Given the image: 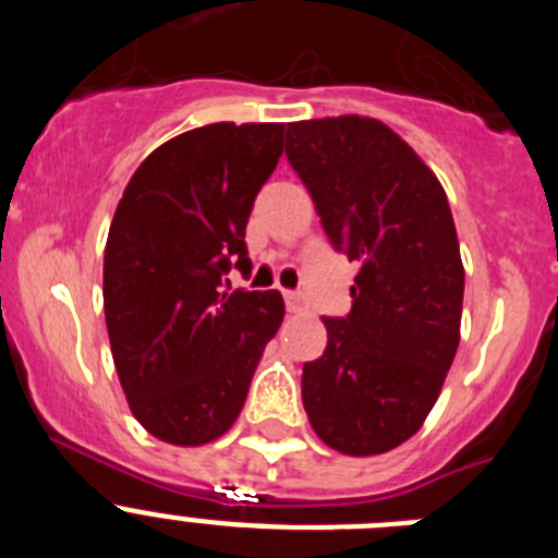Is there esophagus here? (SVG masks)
Segmentation results:
<instances>
[{
	"mask_svg": "<svg viewBox=\"0 0 558 558\" xmlns=\"http://www.w3.org/2000/svg\"><path fill=\"white\" fill-rule=\"evenodd\" d=\"M284 304L290 313H302L304 310V295L299 290H284Z\"/></svg>",
	"mask_w": 558,
	"mask_h": 558,
	"instance_id": "esophagus-1",
	"label": "esophagus"
}]
</instances>
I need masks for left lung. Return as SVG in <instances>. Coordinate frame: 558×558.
<instances>
[{
  "instance_id": "8db88e82",
  "label": "left lung",
  "mask_w": 558,
  "mask_h": 558,
  "mask_svg": "<svg viewBox=\"0 0 558 558\" xmlns=\"http://www.w3.org/2000/svg\"><path fill=\"white\" fill-rule=\"evenodd\" d=\"M284 156L324 234L360 265L352 310L324 318L302 399L324 445L347 456L399 447L436 405L458 349L463 265L438 179L391 128L366 117L290 122Z\"/></svg>"
}]
</instances>
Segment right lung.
I'll return each mask as SVG.
<instances>
[{
	"label": "right lung",
	"instance_id": "1",
	"mask_svg": "<svg viewBox=\"0 0 558 558\" xmlns=\"http://www.w3.org/2000/svg\"><path fill=\"white\" fill-rule=\"evenodd\" d=\"M284 125L195 128L147 156L108 229L102 304L113 366L140 425L198 447L240 416L284 315L276 290H226Z\"/></svg>",
	"mask_w": 558,
	"mask_h": 558
}]
</instances>
